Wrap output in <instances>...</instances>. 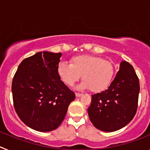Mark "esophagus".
Returning a JSON list of instances; mask_svg holds the SVG:
<instances>
[{"instance_id": "esophagus-1", "label": "esophagus", "mask_w": 150, "mask_h": 150, "mask_svg": "<svg viewBox=\"0 0 150 150\" xmlns=\"http://www.w3.org/2000/svg\"><path fill=\"white\" fill-rule=\"evenodd\" d=\"M82 95H83V94H82V93H78V92H76V96L77 97V98L82 96Z\"/></svg>"}]
</instances>
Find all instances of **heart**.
I'll return each instance as SVG.
<instances>
[{
    "mask_svg": "<svg viewBox=\"0 0 150 150\" xmlns=\"http://www.w3.org/2000/svg\"><path fill=\"white\" fill-rule=\"evenodd\" d=\"M70 62L71 64L61 63L57 69L60 79L68 86H73L81 75L83 81L79 88L100 92L110 85L115 70L110 61L95 55H81L73 57Z\"/></svg>",
    "mask_w": 150,
    "mask_h": 150,
    "instance_id": "obj_1",
    "label": "heart"
}]
</instances>
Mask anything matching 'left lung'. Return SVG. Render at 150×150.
<instances>
[{
	"label": "left lung",
	"instance_id": "left-lung-1",
	"mask_svg": "<svg viewBox=\"0 0 150 150\" xmlns=\"http://www.w3.org/2000/svg\"><path fill=\"white\" fill-rule=\"evenodd\" d=\"M140 83L134 69L122 62L120 71L107 90L91 95L88 108L94 126L106 132H115L133 120L137 110Z\"/></svg>",
	"mask_w": 150,
	"mask_h": 150
}]
</instances>
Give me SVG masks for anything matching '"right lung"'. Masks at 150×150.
I'll list each match as a JSON object with an SVG mask.
<instances>
[{"mask_svg": "<svg viewBox=\"0 0 150 150\" xmlns=\"http://www.w3.org/2000/svg\"><path fill=\"white\" fill-rule=\"evenodd\" d=\"M62 53L40 52L24 59L12 82L13 106L26 125L38 132L56 129L75 94L61 80L57 69Z\"/></svg>", "mask_w": 150, "mask_h": 150, "instance_id": "add662e5", "label": "right lung"}]
</instances>
